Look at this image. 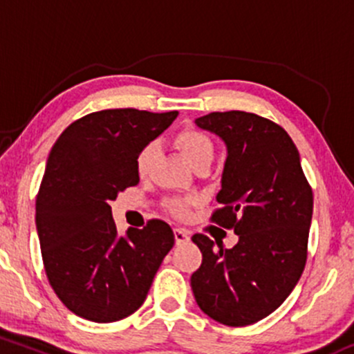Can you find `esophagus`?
Here are the masks:
<instances>
[{
    "label": "esophagus",
    "mask_w": 354,
    "mask_h": 354,
    "mask_svg": "<svg viewBox=\"0 0 354 354\" xmlns=\"http://www.w3.org/2000/svg\"><path fill=\"white\" fill-rule=\"evenodd\" d=\"M189 238H191L189 231L181 230V228L174 230V241H176V245H183V243H188Z\"/></svg>",
    "instance_id": "1"
}]
</instances>
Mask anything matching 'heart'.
<instances>
[{"instance_id": "b5f03b06", "label": "heart", "mask_w": 354, "mask_h": 354, "mask_svg": "<svg viewBox=\"0 0 354 354\" xmlns=\"http://www.w3.org/2000/svg\"><path fill=\"white\" fill-rule=\"evenodd\" d=\"M174 145L185 154L186 161L196 168L200 165H211L214 158V145L205 131L196 128H185L174 138ZM158 158V146L154 143L146 145L136 158V169L140 176H148L154 161ZM188 200H176L171 203V208L178 216H186L189 208Z\"/></svg>"}]
</instances>
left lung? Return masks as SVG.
Masks as SVG:
<instances>
[{
  "mask_svg": "<svg viewBox=\"0 0 354 354\" xmlns=\"http://www.w3.org/2000/svg\"><path fill=\"white\" fill-rule=\"evenodd\" d=\"M198 128L226 145L221 209L214 223L233 228L231 250L205 234L193 243L203 254L191 274V290L205 315L226 326H248L266 318L290 296L306 265L313 191L290 135L253 113H209Z\"/></svg>",
  "mask_w": 354,
  "mask_h": 354,
  "instance_id": "obj_1",
  "label": "left lung"
}]
</instances>
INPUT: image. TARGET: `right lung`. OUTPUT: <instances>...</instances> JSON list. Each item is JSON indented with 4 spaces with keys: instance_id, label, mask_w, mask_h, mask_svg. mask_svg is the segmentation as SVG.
<instances>
[{
    "instance_id": "1",
    "label": "right lung",
    "mask_w": 354,
    "mask_h": 354,
    "mask_svg": "<svg viewBox=\"0 0 354 354\" xmlns=\"http://www.w3.org/2000/svg\"><path fill=\"white\" fill-rule=\"evenodd\" d=\"M176 116L103 109L71 123L51 148L36 198V230L51 288L81 318L113 323L133 315L174 245L161 219L120 234L109 203L138 185V154Z\"/></svg>"
}]
</instances>
